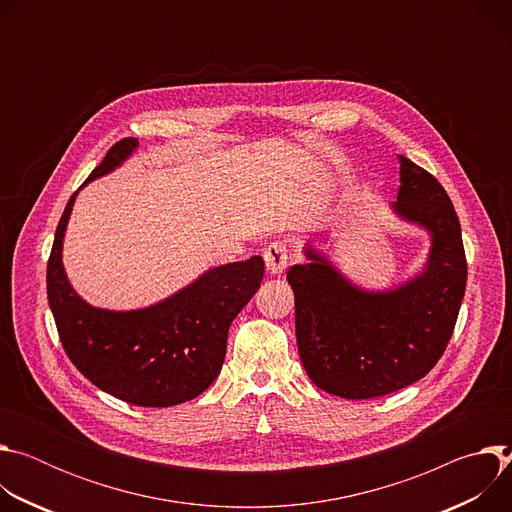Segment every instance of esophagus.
I'll use <instances>...</instances> for the list:
<instances>
[{
	"label": "esophagus",
	"mask_w": 512,
	"mask_h": 512,
	"mask_svg": "<svg viewBox=\"0 0 512 512\" xmlns=\"http://www.w3.org/2000/svg\"><path fill=\"white\" fill-rule=\"evenodd\" d=\"M263 259H265V267L271 275H281L287 267V245L281 241L269 243L263 253Z\"/></svg>",
	"instance_id": "obj_1"
}]
</instances>
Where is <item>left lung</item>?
<instances>
[{
    "instance_id": "8db88e82",
    "label": "left lung",
    "mask_w": 512,
    "mask_h": 512,
    "mask_svg": "<svg viewBox=\"0 0 512 512\" xmlns=\"http://www.w3.org/2000/svg\"><path fill=\"white\" fill-rule=\"evenodd\" d=\"M399 164L391 210L431 239L421 271L387 289H364L310 243L308 261L287 271L302 364L336 397H381L423 379L442 358L464 300L468 267L454 204L429 172L403 156Z\"/></svg>"
}]
</instances>
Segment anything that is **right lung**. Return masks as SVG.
Segmentation results:
<instances>
[{
    "mask_svg": "<svg viewBox=\"0 0 512 512\" xmlns=\"http://www.w3.org/2000/svg\"><path fill=\"white\" fill-rule=\"evenodd\" d=\"M137 145L135 137L117 141L83 186L119 168ZM77 194L60 216L46 269L48 304L68 358L95 387L131 405L172 407L198 397L223 369L229 328L261 285L263 259L212 267L148 308H95L70 285L62 265Z\"/></svg>",
    "mask_w": 512,
    "mask_h": 512,
    "instance_id": "1",
    "label": "right lung"
}]
</instances>
